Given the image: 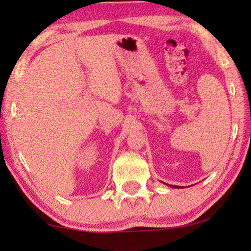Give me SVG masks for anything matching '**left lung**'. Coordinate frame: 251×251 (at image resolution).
<instances>
[{"instance_id":"1","label":"left lung","mask_w":251,"mask_h":251,"mask_svg":"<svg viewBox=\"0 0 251 251\" xmlns=\"http://www.w3.org/2000/svg\"><path fill=\"white\" fill-rule=\"evenodd\" d=\"M169 186H171V187H178V186H174V185H169ZM179 188V187H178Z\"/></svg>"}]
</instances>
